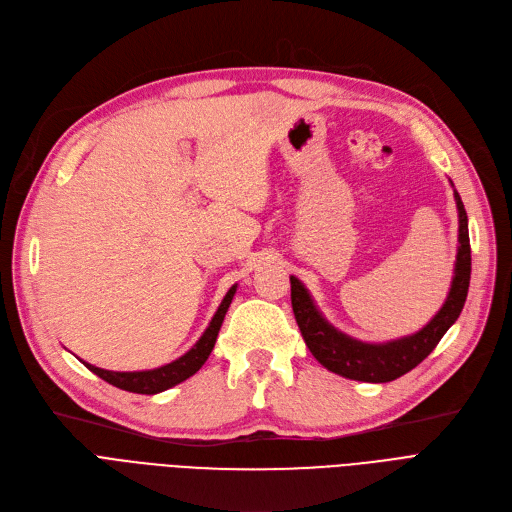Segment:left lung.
Here are the masks:
<instances>
[{"label": "left lung", "instance_id": "obj_1", "mask_svg": "<svg viewBox=\"0 0 512 512\" xmlns=\"http://www.w3.org/2000/svg\"><path fill=\"white\" fill-rule=\"evenodd\" d=\"M458 207V253L454 265L452 288L446 303L433 320L410 337L387 343H364L337 330L320 314L314 299L303 282L291 276V303L295 320L311 355L330 372L341 374L351 381L389 383L416 368L437 347L448 328L458 320L466 301L471 282V242L469 219H466L460 194L454 190Z\"/></svg>", "mask_w": 512, "mask_h": 512}]
</instances>
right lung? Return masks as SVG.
Segmentation results:
<instances>
[{
	"instance_id": "obj_1",
	"label": "right lung",
	"mask_w": 512,
	"mask_h": 512,
	"mask_svg": "<svg viewBox=\"0 0 512 512\" xmlns=\"http://www.w3.org/2000/svg\"><path fill=\"white\" fill-rule=\"evenodd\" d=\"M236 293V284L230 288L226 293L224 301L217 307L215 316L211 318L207 330L203 332V337L198 339L182 358H177L161 368H152V370H138V372H113V370H104L92 364H85V368H90L94 374H98L102 381L115 385L123 391H131V393H142V395H154V393H161L167 391L175 385H180L182 381L190 379L194 372H198L203 368V364L207 362V358L211 355L217 335H219V328L221 322L226 318V311L234 299Z\"/></svg>"
}]
</instances>
